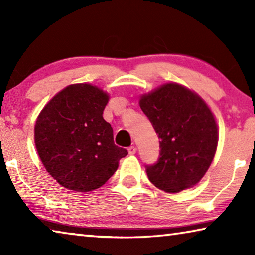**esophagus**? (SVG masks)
Here are the masks:
<instances>
[{
  "label": "esophagus",
  "mask_w": 255,
  "mask_h": 255,
  "mask_svg": "<svg viewBox=\"0 0 255 255\" xmlns=\"http://www.w3.org/2000/svg\"><path fill=\"white\" fill-rule=\"evenodd\" d=\"M136 152H137V148L135 147V146H130V147H128V153L130 155L136 154Z\"/></svg>",
  "instance_id": "esophagus-1"
}]
</instances>
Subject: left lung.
I'll return each mask as SVG.
<instances>
[{
  "instance_id": "left-lung-1",
  "label": "left lung",
  "mask_w": 255,
  "mask_h": 255,
  "mask_svg": "<svg viewBox=\"0 0 255 255\" xmlns=\"http://www.w3.org/2000/svg\"><path fill=\"white\" fill-rule=\"evenodd\" d=\"M139 106L159 139L156 163L146 165L150 182L166 192H179L201 180L215 156L217 125L205 101L176 83L144 94Z\"/></svg>"
}]
</instances>
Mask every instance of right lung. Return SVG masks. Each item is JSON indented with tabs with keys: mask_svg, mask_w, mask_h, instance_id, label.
Returning a JSON list of instances; mask_svg holds the SVG:
<instances>
[{
	"mask_svg": "<svg viewBox=\"0 0 255 255\" xmlns=\"http://www.w3.org/2000/svg\"><path fill=\"white\" fill-rule=\"evenodd\" d=\"M109 100L97 86L81 83L58 92L40 112L34 143L47 172L64 188L88 192L117 171L127 149L114 143V130L102 117Z\"/></svg>",
	"mask_w": 255,
	"mask_h": 255,
	"instance_id": "add662e5",
	"label": "right lung"
}]
</instances>
